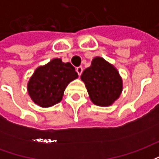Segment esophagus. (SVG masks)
<instances>
[{"mask_svg": "<svg viewBox=\"0 0 159 159\" xmlns=\"http://www.w3.org/2000/svg\"><path fill=\"white\" fill-rule=\"evenodd\" d=\"M83 70V69L82 66H79V67H77V68H76V72L78 73V75H79V76H81V75H82Z\"/></svg>", "mask_w": 159, "mask_h": 159, "instance_id": "obj_1", "label": "esophagus"}]
</instances>
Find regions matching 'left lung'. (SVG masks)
<instances>
[{"instance_id": "1", "label": "left lung", "mask_w": 159, "mask_h": 159, "mask_svg": "<svg viewBox=\"0 0 159 159\" xmlns=\"http://www.w3.org/2000/svg\"><path fill=\"white\" fill-rule=\"evenodd\" d=\"M81 79L91 101L99 107L111 106L123 91V79L117 68L101 57L93 58Z\"/></svg>"}]
</instances>
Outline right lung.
Masks as SVG:
<instances>
[{
	"instance_id": "right-lung-1",
	"label": "right lung",
	"mask_w": 159,
	"mask_h": 159,
	"mask_svg": "<svg viewBox=\"0 0 159 159\" xmlns=\"http://www.w3.org/2000/svg\"><path fill=\"white\" fill-rule=\"evenodd\" d=\"M77 77L78 74L70 63L55 58L36 68L28 82L27 91L37 106L52 107L61 101L66 87Z\"/></svg>"
}]
</instances>
